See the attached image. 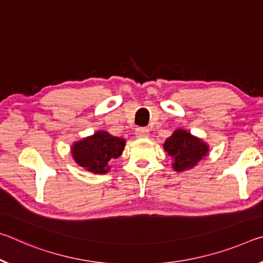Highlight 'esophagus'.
<instances>
[{
	"label": "esophagus",
	"instance_id": "esophagus-1",
	"mask_svg": "<svg viewBox=\"0 0 263 263\" xmlns=\"http://www.w3.org/2000/svg\"><path fill=\"white\" fill-rule=\"evenodd\" d=\"M148 136H149V132H148L147 128L139 127V128H137V130H136V137H137V138L144 139V138H147Z\"/></svg>",
	"mask_w": 263,
	"mask_h": 263
}]
</instances>
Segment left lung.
<instances>
[{
    "label": "left lung",
    "mask_w": 263,
    "mask_h": 263,
    "mask_svg": "<svg viewBox=\"0 0 263 263\" xmlns=\"http://www.w3.org/2000/svg\"><path fill=\"white\" fill-rule=\"evenodd\" d=\"M162 147L172 159L176 172L194 168L210 153V145L184 128H177L168 137Z\"/></svg>",
    "instance_id": "obj_1"
}]
</instances>
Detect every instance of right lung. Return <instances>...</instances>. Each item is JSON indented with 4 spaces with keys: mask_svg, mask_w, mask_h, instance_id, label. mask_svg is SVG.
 Instances as JSON below:
<instances>
[{
    "mask_svg": "<svg viewBox=\"0 0 263 263\" xmlns=\"http://www.w3.org/2000/svg\"><path fill=\"white\" fill-rule=\"evenodd\" d=\"M126 140L110 135L107 131H96L92 136L74 141L71 156L76 164L87 172L105 174L111 170L109 162L122 156Z\"/></svg>",
    "mask_w": 263,
    "mask_h": 263,
    "instance_id": "add662e5",
    "label": "right lung"
}]
</instances>
